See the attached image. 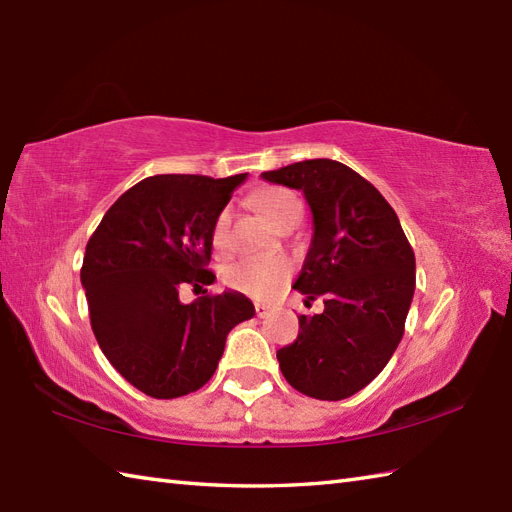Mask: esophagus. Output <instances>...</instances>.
I'll return each instance as SVG.
<instances>
[{"label": "esophagus", "instance_id": "34e87169", "mask_svg": "<svg viewBox=\"0 0 512 512\" xmlns=\"http://www.w3.org/2000/svg\"><path fill=\"white\" fill-rule=\"evenodd\" d=\"M255 312H257L259 319H268L270 314H273V310H270L266 303H255Z\"/></svg>", "mask_w": 512, "mask_h": 512}]
</instances>
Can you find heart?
Instances as JSON below:
<instances>
[{"label":"heart","mask_w":512,"mask_h":512,"mask_svg":"<svg viewBox=\"0 0 512 512\" xmlns=\"http://www.w3.org/2000/svg\"><path fill=\"white\" fill-rule=\"evenodd\" d=\"M255 206L266 220L275 226L292 211H299V200L286 189H266L255 195ZM228 231H231V211L217 213L211 228V244L215 250L228 248ZM290 277V264L284 257H244L226 268L224 281L233 290L244 292L255 299H270L284 288Z\"/></svg>","instance_id":"heart-1"}]
</instances>
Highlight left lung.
I'll return each mask as SVG.
<instances>
[{"instance_id": "1", "label": "left lung", "mask_w": 512, "mask_h": 512, "mask_svg": "<svg viewBox=\"0 0 512 512\" xmlns=\"http://www.w3.org/2000/svg\"><path fill=\"white\" fill-rule=\"evenodd\" d=\"M262 178L303 191L312 242L292 288L325 303L321 314H301L297 341L277 352L281 374L310 398H350L396 352L416 288V257L396 211L343 162L303 160Z\"/></svg>"}]
</instances>
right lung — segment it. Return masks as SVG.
Listing matches in <instances>:
<instances>
[{"label":"right lung","instance_id":"1","mask_svg":"<svg viewBox=\"0 0 512 512\" xmlns=\"http://www.w3.org/2000/svg\"><path fill=\"white\" fill-rule=\"evenodd\" d=\"M248 173H167L118 198L85 246L81 284L96 341L116 372L151 398L209 383L226 336L255 314L242 292L182 303L184 284L211 286V228Z\"/></svg>","mask_w":512,"mask_h":512}]
</instances>
